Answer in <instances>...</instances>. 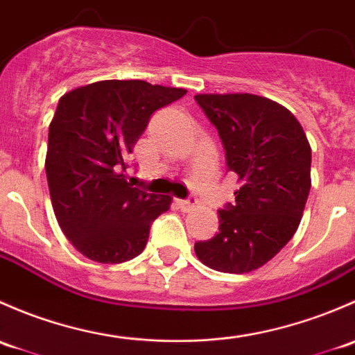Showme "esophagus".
<instances>
[{
  "label": "esophagus",
  "mask_w": 355,
  "mask_h": 355,
  "mask_svg": "<svg viewBox=\"0 0 355 355\" xmlns=\"http://www.w3.org/2000/svg\"><path fill=\"white\" fill-rule=\"evenodd\" d=\"M178 207L181 208L182 211H189L196 207V200L195 198H188V200H176Z\"/></svg>",
  "instance_id": "34e87169"
}]
</instances>
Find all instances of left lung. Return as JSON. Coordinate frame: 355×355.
<instances>
[{
	"instance_id": "left-lung-1",
	"label": "left lung",
	"mask_w": 355,
	"mask_h": 355,
	"mask_svg": "<svg viewBox=\"0 0 355 355\" xmlns=\"http://www.w3.org/2000/svg\"><path fill=\"white\" fill-rule=\"evenodd\" d=\"M196 102L237 174L236 203L218 210L217 236L195 244L208 268L248 273L291 241L311 188V147L288 109L253 94H198Z\"/></svg>"
}]
</instances>
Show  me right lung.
<instances>
[{"label":"right lung","instance_id":"add662e5","mask_svg":"<svg viewBox=\"0 0 355 355\" xmlns=\"http://www.w3.org/2000/svg\"><path fill=\"white\" fill-rule=\"evenodd\" d=\"M184 94L144 80H102L60 98L49 124L47 184L58 224L83 257H138L152 222L169 210V195L135 188L124 173L152 112Z\"/></svg>","mask_w":355,"mask_h":355}]
</instances>
